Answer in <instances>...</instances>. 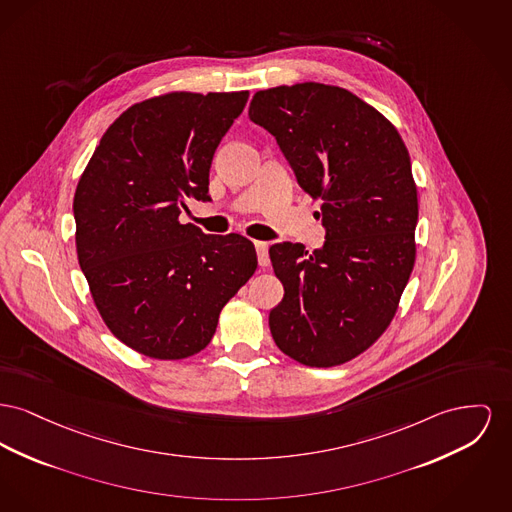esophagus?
I'll use <instances>...</instances> for the list:
<instances>
[{"label":"esophagus","instance_id":"esophagus-1","mask_svg":"<svg viewBox=\"0 0 512 512\" xmlns=\"http://www.w3.org/2000/svg\"><path fill=\"white\" fill-rule=\"evenodd\" d=\"M255 249H257V259L261 267H269L271 259H269V243L267 241H255Z\"/></svg>","mask_w":512,"mask_h":512}]
</instances>
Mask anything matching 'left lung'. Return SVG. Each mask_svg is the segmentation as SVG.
I'll list each match as a JSON object with an SVG mask.
<instances>
[{
	"label": "left lung",
	"instance_id": "1",
	"mask_svg": "<svg viewBox=\"0 0 512 512\" xmlns=\"http://www.w3.org/2000/svg\"><path fill=\"white\" fill-rule=\"evenodd\" d=\"M249 118L274 135L301 189L323 201L313 253L269 249L284 298L269 315L276 346L309 367L354 360L389 329L416 263L418 187L396 127L323 83L255 92Z\"/></svg>",
	"mask_w": 512,
	"mask_h": 512
}]
</instances>
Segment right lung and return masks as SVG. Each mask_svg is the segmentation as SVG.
Listing matches in <instances>:
<instances>
[{
    "mask_svg": "<svg viewBox=\"0 0 512 512\" xmlns=\"http://www.w3.org/2000/svg\"><path fill=\"white\" fill-rule=\"evenodd\" d=\"M247 98L176 91L133 104L77 183L75 245L92 301L143 356L185 360L205 350L222 307L257 269L247 238L180 222L185 199L211 201L212 156Z\"/></svg>",
    "mask_w": 512,
    "mask_h": 512,
    "instance_id": "1",
    "label": "right lung"
}]
</instances>
